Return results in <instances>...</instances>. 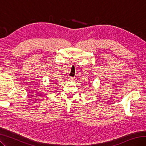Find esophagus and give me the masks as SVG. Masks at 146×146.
<instances>
[{
    "label": "esophagus",
    "mask_w": 146,
    "mask_h": 146,
    "mask_svg": "<svg viewBox=\"0 0 146 146\" xmlns=\"http://www.w3.org/2000/svg\"><path fill=\"white\" fill-rule=\"evenodd\" d=\"M69 80H70V81H72L74 80V77H69Z\"/></svg>",
    "instance_id": "esophagus-1"
}]
</instances>
